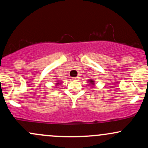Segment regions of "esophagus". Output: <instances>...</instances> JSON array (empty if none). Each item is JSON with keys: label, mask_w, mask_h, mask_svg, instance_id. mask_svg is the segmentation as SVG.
I'll use <instances>...</instances> for the list:
<instances>
[{"label": "esophagus", "mask_w": 148, "mask_h": 148, "mask_svg": "<svg viewBox=\"0 0 148 148\" xmlns=\"http://www.w3.org/2000/svg\"><path fill=\"white\" fill-rule=\"evenodd\" d=\"M79 77H72L73 81H79Z\"/></svg>", "instance_id": "obj_1"}]
</instances>
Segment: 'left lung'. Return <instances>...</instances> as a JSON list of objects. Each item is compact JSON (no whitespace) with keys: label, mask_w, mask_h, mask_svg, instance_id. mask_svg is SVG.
I'll list each match as a JSON object with an SVG mask.
<instances>
[{"label":"left lung","mask_w":148,"mask_h":148,"mask_svg":"<svg viewBox=\"0 0 148 148\" xmlns=\"http://www.w3.org/2000/svg\"><path fill=\"white\" fill-rule=\"evenodd\" d=\"M90 81V84H92V86H93V85H94V81H92V80H90V81Z\"/></svg>","instance_id":"1"}]
</instances>
